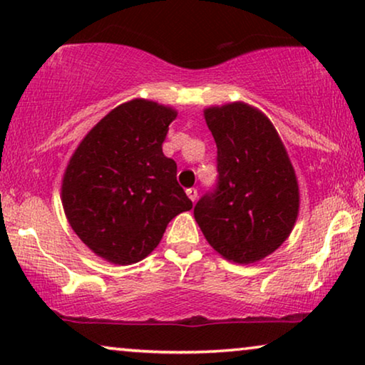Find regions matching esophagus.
<instances>
[{"mask_svg": "<svg viewBox=\"0 0 365 365\" xmlns=\"http://www.w3.org/2000/svg\"><path fill=\"white\" fill-rule=\"evenodd\" d=\"M186 194H187V197L191 199V201L194 202L197 199V189L196 187H189L187 191H186Z\"/></svg>", "mask_w": 365, "mask_h": 365, "instance_id": "1", "label": "esophagus"}]
</instances>
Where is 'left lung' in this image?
I'll use <instances>...</instances> for the list:
<instances>
[{
    "instance_id": "left-lung-1",
    "label": "left lung",
    "mask_w": 365,
    "mask_h": 365,
    "mask_svg": "<svg viewBox=\"0 0 365 365\" xmlns=\"http://www.w3.org/2000/svg\"><path fill=\"white\" fill-rule=\"evenodd\" d=\"M217 146V184L194 207L204 237L227 261L252 264L291 234L299 184L272 123L246 103L204 109Z\"/></svg>"
}]
</instances>
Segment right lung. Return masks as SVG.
<instances>
[{"mask_svg": "<svg viewBox=\"0 0 365 365\" xmlns=\"http://www.w3.org/2000/svg\"><path fill=\"white\" fill-rule=\"evenodd\" d=\"M178 113L148 99L114 108L89 131L64 171L61 201L78 237L118 266L149 256L169 221L192 207L178 166L163 153Z\"/></svg>", "mask_w": 365, "mask_h": 365, "instance_id": "add662e5", "label": "right lung"}]
</instances>
